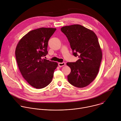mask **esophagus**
<instances>
[{
	"label": "esophagus",
	"instance_id": "1",
	"mask_svg": "<svg viewBox=\"0 0 121 121\" xmlns=\"http://www.w3.org/2000/svg\"><path fill=\"white\" fill-rule=\"evenodd\" d=\"M65 65V62H62V63H59L58 64V65L59 67H61V66H63Z\"/></svg>",
	"mask_w": 121,
	"mask_h": 121
}]
</instances>
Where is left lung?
<instances>
[{
    "label": "left lung",
    "mask_w": 121,
    "mask_h": 121,
    "mask_svg": "<svg viewBox=\"0 0 121 121\" xmlns=\"http://www.w3.org/2000/svg\"><path fill=\"white\" fill-rule=\"evenodd\" d=\"M61 31L67 38L73 55L79 58L66 64L71 70L68 81L75 87H86L95 78L102 61L98 38L93 31L80 25L63 26Z\"/></svg>",
    "instance_id": "1"
}]
</instances>
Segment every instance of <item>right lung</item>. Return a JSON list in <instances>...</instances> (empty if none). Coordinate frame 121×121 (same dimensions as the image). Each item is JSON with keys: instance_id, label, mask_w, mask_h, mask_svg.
Masks as SVG:
<instances>
[{"instance_id": "obj_1", "label": "right lung", "mask_w": 121, "mask_h": 121, "mask_svg": "<svg viewBox=\"0 0 121 121\" xmlns=\"http://www.w3.org/2000/svg\"><path fill=\"white\" fill-rule=\"evenodd\" d=\"M56 28H39L29 32L18 42L15 51L19 70L32 86L41 89L52 81L56 62L43 58L48 54V40Z\"/></svg>"}]
</instances>
